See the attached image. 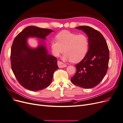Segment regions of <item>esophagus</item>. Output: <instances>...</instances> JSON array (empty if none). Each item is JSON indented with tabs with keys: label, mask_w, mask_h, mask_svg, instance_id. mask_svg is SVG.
<instances>
[{
	"label": "esophagus",
	"mask_w": 123,
	"mask_h": 123,
	"mask_svg": "<svg viewBox=\"0 0 123 123\" xmlns=\"http://www.w3.org/2000/svg\"><path fill=\"white\" fill-rule=\"evenodd\" d=\"M57 65H58V66L59 68H64V67H66L67 66V65L64 64V63H63L60 61H58L57 62Z\"/></svg>",
	"instance_id": "esophagus-1"
}]
</instances>
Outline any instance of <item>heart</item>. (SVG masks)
Masks as SVG:
<instances>
[{
  "label": "heart",
  "instance_id": "heart-1",
  "mask_svg": "<svg viewBox=\"0 0 123 123\" xmlns=\"http://www.w3.org/2000/svg\"><path fill=\"white\" fill-rule=\"evenodd\" d=\"M56 40L51 42L53 54L58 57L65 52L62 59L79 62L86 56L89 49L88 38L84 34H78L69 31H62L56 35Z\"/></svg>",
  "mask_w": 123,
  "mask_h": 123
}]
</instances>
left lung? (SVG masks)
<instances>
[{"mask_svg":"<svg viewBox=\"0 0 123 123\" xmlns=\"http://www.w3.org/2000/svg\"><path fill=\"white\" fill-rule=\"evenodd\" d=\"M88 37L89 50L86 57L75 65L76 72L71 82L84 88L97 86L105 77L109 60V51L106 41L99 31L88 26H79Z\"/></svg>","mask_w":123,"mask_h":123,"instance_id":"obj_1","label":"left lung"}]
</instances>
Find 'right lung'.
<instances>
[{"mask_svg":"<svg viewBox=\"0 0 123 123\" xmlns=\"http://www.w3.org/2000/svg\"><path fill=\"white\" fill-rule=\"evenodd\" d=\"M53 32L48 29L29 26L14 39L11 50V64L18 82L28 90L39 91L51 84L53 73L58 67L57 58L48 54L46 46L40 43L37 48L28 45L30 37L46 39Z\"/></svg>","mask_w":123,"mask_h":123,"instance_id":"obj_1","label":"right lung"}]
</instances>
